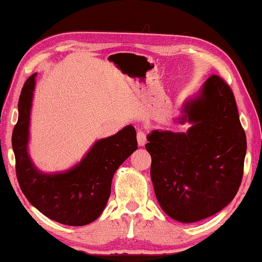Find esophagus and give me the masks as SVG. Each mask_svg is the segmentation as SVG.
<instances>
[{
  "instance_id": "1",
  "label": "esophagus",
  "mask_w": 262,
  "mask_h": 262,
  "mask_svg": "<svg viewBox=\"0 0 262 262\" xmlns=\"http://www.w3.org/2000/svg\"><path fill=\"white\" fill-rule=\"evenodd\" d=\"M137 142L139 146H143L146 143V136L143 131L137 132Z\"/></svg>"
}]
</instances>
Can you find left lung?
I'll list each match as a JSON object with an SVG mask.
<instances>
[{
    "label": "left lung",
    "instance_id": "1",
    "mask_svg": "<svg viewBox=\"0 0 262 262\" xmlns=\"http://www.w3.org/2000/svg\"><path fill=\"white\" fill-rule=\"evenodd\" d=\"M187 132L154 130L145 148L160 206L181 223L202 221L224 209L243 177L247 139L234 93L212 75L182 106Z\"/></svg>",
    "mask_w": 262,
    "mask_h": 262
}]
</instances>
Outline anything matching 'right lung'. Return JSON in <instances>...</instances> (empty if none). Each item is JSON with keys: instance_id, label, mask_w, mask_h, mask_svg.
<instances>
[{"instance_id": "add662e5", "label": "right lung", "mask_w": 262, "mask_h": 262, "mask_svg": "<svg viewBox=\"0 0 262 262\" xmlns=\"http://www.w3.org/2000/svg\"><path fill=\"white\" fill-rule=\"evenodd\" d=\"M35 76L31 75L21 91L19 119L12 136L20 188L28 202L50 220L73 227L89 224L105 209L116 170L138 148L136 130L127 125L116 135L99 139L69 170L41 173L27 150Z\"/></svg>"}]
</instances>
